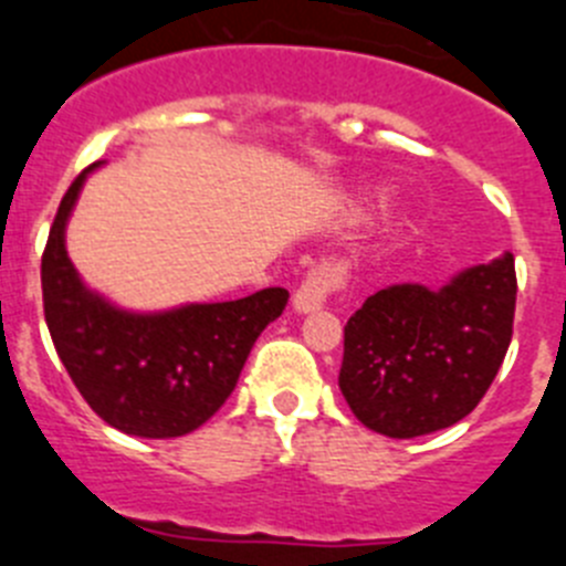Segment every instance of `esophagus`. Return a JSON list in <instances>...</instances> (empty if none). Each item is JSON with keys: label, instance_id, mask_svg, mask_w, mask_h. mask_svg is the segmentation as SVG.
<instances>
[{"label": "esophagus", "instance_id": "obj_1", "mask_svg": "<svg viewBox=\"0 0 566 566\" xmlns=\"http://www.w3.org/2000/svg\"><path fill=\"white\" fill-rule=\"evenodd\" d=\"M339 286H343V266H339V263H332V260H319V263H314V266L308 269L306 280H303L297 292H294V312H317V308L326 303L328 294L339 292Z\"/></svg>", "mask_w": 566, "mask_h": 566}]
</instances>
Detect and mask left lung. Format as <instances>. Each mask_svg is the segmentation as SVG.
Wrapping results in <instances>:
<instances>
[{"label":"left lung","mask_w":566,"mask_h":566,"mask_svg":"<svg viewBox=\"0 0 566 566\" xmlns=\"http://www.w3.org/2000/svg\"><path fill=\"white\" fill-rule=\"evenodd\" d=\"M513 254L453 274L442 289H379L345 323L339 391L354 417L413 439L468 417L496 379L513 337Z\"/></svg>","instance_id":"obj_1"}]
</instances>
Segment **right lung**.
I'll list each match as a JSON object with an SVG mask.
<instances>
[{
    "instance_id": "1",
    "label": "right lung",
    "mask_w": 566,
    "mask_h": 566,
    "mask_svg": "<svg viewBox=\"0 0 566 566\" xmlns=\"http://www.w3.org/2000/svg\"><path fill=\"white\" fill-rule=\"evenodd\" d=\"M84 169L59 203L42 254L44 319L78 394L129 437L172 439L201 428L229 399L260 332L283 314L286 289L227 303L129 312L78 277L64 232L82 195Z\"/></svg>"
}]
</instances>
